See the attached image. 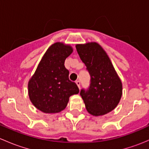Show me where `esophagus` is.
Segmentation results:
<instances>
[{
	"mask_svg": "<svg viewBox=\"0 0 149 149\" xmlns=\"http://www.w3.org/2000/svg\"><path fill=\"white\" fill-rule=\"evenodd\" d=\"M76 85L78 86V87H79V88H80V86H81L80 81H76Z\"/></svg>",
	"mask_w": 149,
	"mask_h": 149,
	"instance_id": "1",
	"label": "esophagus"
}]
</instances>
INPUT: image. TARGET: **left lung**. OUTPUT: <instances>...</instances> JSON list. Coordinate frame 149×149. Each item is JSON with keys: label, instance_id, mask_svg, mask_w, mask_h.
I'll return each instance as SVG.
<instances>
[{"label": "left lung", "instance_id": "8db88e82", "mask_svg": "<svg viewBox=\"0 0 149 149\" xmlns=\"http://www.w3.org/2000/svg\"><path fill=\"white\" fill-rule=\"evenodd\" d=\"M76 47L91 77L88 89L82 88L80 91L86 110L94 116L105 115L113 110L120 100V79L100 45L88 42L76 45Z\"/></svg>", "mask_w": 149, "mask_h": 149}]
</instances>
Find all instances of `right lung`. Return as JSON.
<instances>
[{"instance_id":"obj_1","label":"right lung","mask_w":149,"mask_h":149,"mask_svg":"<svg viewBox=\"0 0 149 149\" xmlns=\"http://www.w3.org/2000/svg\"><path fill=\"white\" fill-rule=\"evenodd\" d=\"M73 48L63 43L52 45L39 63L28 84L29 99L45 113L60 112L67 106L69 97L79 94L76 83L69 80L64 63Z\"/></svg>"}]
</instances>
